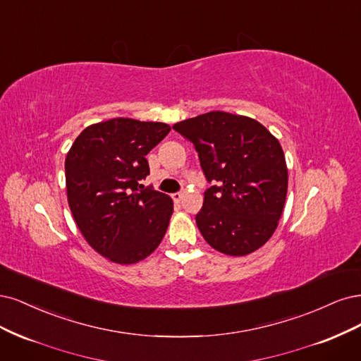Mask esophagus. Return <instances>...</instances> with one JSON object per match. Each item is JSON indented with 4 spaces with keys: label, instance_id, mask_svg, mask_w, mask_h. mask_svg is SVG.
<instances>
[{
    "label": "esophagus",
    "instance_id": "34e87169",
    "mask_svg": "<svg viewBox=\"0 0 361 361\" xmlns=\"http://www.w3.org/2000/svg\"><path fill=\"white\" fill-rule=\"evenodd\" d=\"M183 196H184V195H183L181 192H178V193H173V195H172V200L176 201V202H180V201L183 200Z\"/></svg>",
    "mask_w": 361,
    "mask_h": 361
}]
</instances>
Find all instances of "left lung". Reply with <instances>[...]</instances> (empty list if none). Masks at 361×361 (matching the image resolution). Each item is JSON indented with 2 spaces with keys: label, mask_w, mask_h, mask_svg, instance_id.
<instances>
[{
  "label": "left lung",
  "mask_w": 361,
  "mask_h": 361,
  "mask_svg": "<svg viewBox=\"0 0 361 361\" xmlns=\"http://www.w3.org/2000/svg\"><path fill=\"white\" fill-rule=\"evenodd\" d=\"M195 145L208 181L196 225L213 249L246 257L271 238L288 192L281 142L259 121L212 111L176 123Z\"/></svg>",
  "instance_id": "left-lung-1"
}]
</instances>
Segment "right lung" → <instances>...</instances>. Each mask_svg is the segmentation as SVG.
Segmentation results:
<instances>
[{
    "instance_id": "1",
    "label": "right lung",
    "mask_w": 361,
    "mask_h": 361,
    "mask_svg": "<svg viewBox=\"0 0 361 361\" xmlns=\"http://www.w3.org/2000/svg\"><path fill=\"white\" fill-rule=\"evenodd\" d=\"M171 126L112 118L80 132L66 156L67 202L87 243L111 262L144 261L165 237L173 202L144 189L145 156Z\"/></svg>"
}]
</instances>
